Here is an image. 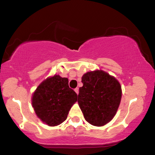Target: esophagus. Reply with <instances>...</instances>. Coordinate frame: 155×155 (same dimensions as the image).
Listing matches in <instances>:
<instances>
[{
  "label": "esophagus",
  "mask_w": 155,
  "mask_h": 155,
  "mask_svg": "<svg viewBox=\"0 0 155 155\" xmlns=\"http://www.w3.org/2000/svg\"><path fill=\"white\" fill-rule=\"evenodd\" d=\"M75 92H76V93L78 94V93H79V88H78V87H76L75 89Z\"/></svg>",
  "instance_id": "34e87169"
}]
</instances>
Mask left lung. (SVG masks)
Returning <instances> with one entry per match:
<instances>
[{"label":"left lung","mask_w":155,"mask_h":155,"mask_svg":"<svg viewBox=\"0 0 155 155\" xmlns=\"http://www.w3.org/2000/svg\"><path fill=\"white\" fill-rule=\"evenodd\" d=\"M78 104L86 121L103 126L111 121L119 107L121 86L113 76L102 71L87 72L82 77Z\"/></svg>","instance_id":"obj_1"}]
</instances>
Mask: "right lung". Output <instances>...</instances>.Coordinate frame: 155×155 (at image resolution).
Masks as SVG:
<instances>
[{"label":"right lung","mask_w":155,"mask_h":155,"mask_svg":"<svg viewBox=\"0 0 155 155\" xmlns=\"http://www.w3.org/2000/svg\"><path fill=\"white\" fill-rule=\"evenodd\" d=\"M77 97L69 87L68 78L55 75L38 85L32 97V105L38 118L48 125L56 126L67 119Z\"/></svg>","instance_id":"add662e5"}]
</instances>
